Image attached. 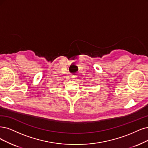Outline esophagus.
<instances>
[{"instance_id": "1", "label": "esophagus", "mask_w": 148, "mask_h": 148, "mask_svg": "<svg viewBox=\"0 0 148 148\" xmlns=\"http://www.w3.org/2000/svg\"><path fill=\"white\" fill-rule=\"evenodd\" d=\"M77 75H71V80H75L76 79H77Z\"/></svg>"}]
</instances>
